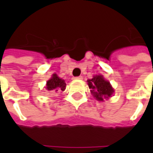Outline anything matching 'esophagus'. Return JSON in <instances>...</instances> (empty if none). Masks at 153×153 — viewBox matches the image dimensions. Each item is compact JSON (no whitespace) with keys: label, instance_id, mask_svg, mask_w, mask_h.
<instances>
[{"label":"esophagus","instance_id":"34e87169","mask_svg":"<svg viewBox=\"0 0 153 153\" xmlns=\"http://www.w3.org/2000/svg\"><path fill=\"white\" fill-rule=\"evenodd\" d=\"M83 77L82 76H78V77H74V79H82Z\"/></svg>","mask_w":153,"mask_h":153}]
</instances>
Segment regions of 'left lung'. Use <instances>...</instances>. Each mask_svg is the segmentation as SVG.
<instances>
[{"instance_id": "obj_1", "label": "left lung", "mask_w": 153, "mask_h": 153, "mask_svg": "<svg viewBox=\"0 0 153 153\" xmlns=\"http://www.w3.org/2000/svg\"><path fill=\"white\" fill-rule=\"evenodd\" d=\"M88 87L94 97L98 101H103L112 95L114 89L108 81L104 79L102 75H96L92 79L88 80Z\"/></svg>"}]
</instances>
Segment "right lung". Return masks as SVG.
<instances>
[{
  "label": "right lung",
  "mask_w": 153,
  "mask_h": 153,
  "mask_svg": "<svg viewBox=\"0 0 153 153\" xmlns=\"http://www.w3.org/2000/svg\"><path fill=\"white\" fill-rule=\"evenodd\" d=\"M66 84L63 79H60L56 74L52 75V78L47 82V89L49 91H64L65 89Z\"/></svg>",
  "instance_id": "right-lung-1"
}]
</instances>
